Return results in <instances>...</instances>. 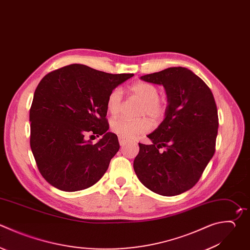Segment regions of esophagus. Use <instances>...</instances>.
<instances>
[{
  "label": "esophagus",
  "instance_id": "34e87169",
  "mask_svg": "<svg viewBox=\"0 0 250 250\" xmlns=\"http://www.w3.org/2000/svg\"><path fill=\"white\" fill-rule=\"evenodd\" d=\"M118 140H119V144H120V146H125L129 141L127 140V139H125V138H123V137H118Z\"/></svg>",
  "mask_w": 250,
  "mask_h": 250
}]
</instances>
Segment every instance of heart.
I'll list each match as a JSON object with an SVG mask.
<instances>
[{
  "instance_id": "obj_1",
  "label": "heart",
  "mask_w": 250,
  "mask_h": 250,
  "mask_svg": "<svg viewBox=\"0 0 250 250\" xmlns=\"http://www.w3.org/2000/svg\"><path fill=\"white\" fill-rule=\"evenodd\" d=\"M130 92L138 98L143 105L140 115H147L152 120H158L163 117L166 110L164 101L159 99V90L153 84L147 82H137L130 87ZM122 91L119 88L113 89L106 100V107L110 114L116 115L122 105ZM150 129V124L146 118L136 120L125 117L114 118L111 122V130L115 134L125 139H133L137 136L146 133Z\"/></svg>"
}]
</instances>
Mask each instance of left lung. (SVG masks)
Returning <instances> with one entry per match:
<instances>
[{
	"label": "left lung",
	"mask_w": 250,
	"mask_h": 250,
	"mask_svg": "<svg viewBox=\"0 0 250 250\" xmlns=\"http://www.w3.org/2000/svg\"><path fill=\"white\" fill-rule=\"evenodd\" d=\"M142 80L162 85L168 105L151 134V145L139 143L134 160L139 180L151 191L173 196L191 188L215 152L218 111L209 87L185 67H169Z\"/></svg>",
	"instance_id": "obj_1"
}]
</instances>
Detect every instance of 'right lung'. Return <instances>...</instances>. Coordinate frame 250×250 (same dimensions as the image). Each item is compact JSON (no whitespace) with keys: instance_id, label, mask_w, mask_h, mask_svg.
Instances as JSON below:
<instances>
[{"instance_id":"obj_1","label":"right lung","mask_w":250,"mask_h":250,"mask_svg":"<svg viewBox=\"0 0 250 250\" xmlns=\"http://www.w3.org/2000/svg\"><path fill=\"white\" fill-rule=\"evenodd\" d=\"M134 74H110L83 64L48 73L38 84L29 113L30 146L44 179L64 191L95 185L120 146L107 132L109 93ZM87 133L103 138L93 144Z\"/></svg>"}]
</instances>
